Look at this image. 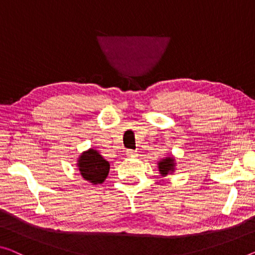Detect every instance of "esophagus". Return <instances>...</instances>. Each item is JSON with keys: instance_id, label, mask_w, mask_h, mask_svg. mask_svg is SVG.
Listing matches in <instances>:
<instances>
[{"instance_id": "obj_1", "label": "esophagus", "mask_w": 255, "mask_h": 255, "mask_svg": "<svg viewBox=\"0 0 255 255\" xmlns=\"http://www.w3.org/2000/svg\"><path fill=\"white\" fill-rule=\"evenodd\" d=\"M135 155H136L135 150H132V149L127 150V156H128V157H133V156H135Z\"/></svg>"}]
</instances>
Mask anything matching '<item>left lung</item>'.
I'll list each match as a JSON object with an SVG mask.
<instances>
[{
    "label": "left lung",
    "mask_w": 255,
    "mask_h": 255,
    "mask_svg": "<svg viewBox=\"0 0 255 255\" xmlns=\"http://www.w3.org/2000/svg\"><path fill=\"white\" fill-rule=\"evenodd\" d=\"M158 171L162 177H165L167 174H172L175 168V160L174 157H165L157 163Z\"/></svg>",
    "instance_id": "obj_1"
}]
</instances>
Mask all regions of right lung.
Wrapping results in <instances>:
<instances>
[{
  "instance_id": "1",
  "label": "right lung",
  "mask_w": 255,
  "mask_h": 255,
  "mask_svg": "<svg viewBox=\"0 0 255 255\" xmlns=\"http://www.w3.org/2000/svg\"><path fill=\"white\" fill-rule=\"evenodd\" d=\"M77 167L82 177L87 181L99 185L103 183L109 173V162H107L99 151L90 148L83 151L77 159Z\"/></svg>"
}]
</instances>
